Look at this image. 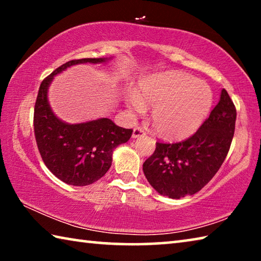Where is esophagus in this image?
I'll use <instances>...</instances> for the list:
<instances>
[{"label": "esophagus", "mask_w": 261, "mask_h": 261, "mask_svg": "<svg viewBox=\"0 0 261 261\" xmlns=\"http://www.w3.org/2000/svg\"><path fill=\"white\" fill-rule=\"evenodd\" d=\"M146 135V132H145V130L143 129V127L140 126H137L134 129V132H132V138H138V137H141V136H145Z\"/></svg>", "instance_id": "34e87169"}]
</instances>
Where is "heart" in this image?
<instances>
[{
    "label": "heart",
    "mask_w": 261,
    "mask_h": 261,
    "mask_svg": "<svg viewBox=\"0 0 261 261\" xmlns=\"http://www.w3.org/2000/svg\"><path fill=\"white\" fill-rule=\"evenodd\" d=\"M146 103L154 106L152 123L160 136L183 139L199 129L208 115L213 94L206 83L189 74L162 72L140 83L139 94L129 96L130 108L144 113Z\"/></svg>",
    "instance_id": "obj_1"
}]
</instances>
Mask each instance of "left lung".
I'll list each match as a JSON object with an SVG mask.
<instances>
[{
	"mask_svg": "<svg viewBox=\"0 0 261 261\" xmlns=\"http://www.w3.org/2000/svg\"><path fill=\"white\" fill-rule=\"evenodd\" d=\"M235 122L236 107L223 88L219 103L192 136L178 143L156 141L155 151L143 165L148 183L173 199L200 191L222 166Z\"/></svg>",
	"mask_w": 261,
	"mask_h": 261,
	"instance_id": "obj_1",
	"label": "left lung"
}]
</instances>
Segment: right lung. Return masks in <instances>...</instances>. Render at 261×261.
<instances>
[{
    "mask_svg": "<svg viewBox=\"0 0 261 261\" xmlns=\"http://www.w3.org/2000/svg\"><path fill=\"white\" fill-rule=\"evenodd\" d=\"M107 59H81L62 64L43 79L34 106L33 126L39 153L46 167L62 182L84 187L100 179L112 166L115 147L126 143L132 129L117 126L109 118L68 124L49 107L47 91L55 74L78 63H102Z\"/></svg>",
    "mask_w": 261,
    "mask_h": 261,
    "instance_id": "obj_1",
    "label": "right lung"
}]
</instances>
